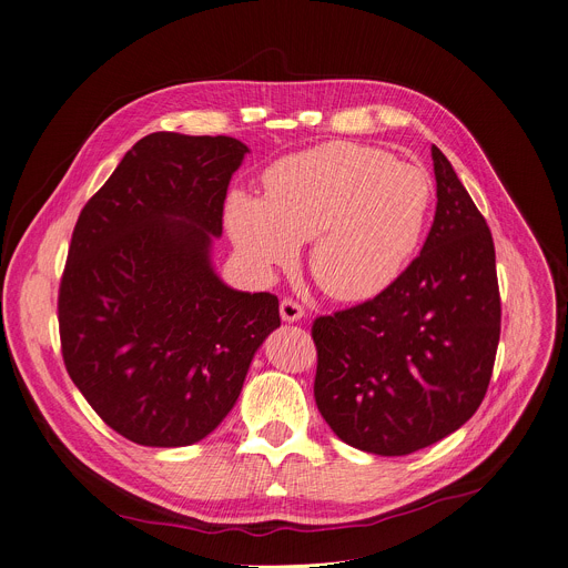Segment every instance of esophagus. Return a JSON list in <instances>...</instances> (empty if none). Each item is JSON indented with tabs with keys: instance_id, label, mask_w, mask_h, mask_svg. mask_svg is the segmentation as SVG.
<instances>
[{
	"instance_id": "1",
	"label": "esophagus",
	"mask_w": 568,
	"mask_h": 568,
	"mask_svg": "<svg viewBox=\"0 0 568 568\" xmlns=\"http://www.w3.org/2000/svg\"><path fill=\"white\" fill-rule=\"evenodd\" d=\"M303 315H305V311H303V305L298 301H294L290 296H285L281 301V317H283V322H298Z\"/></svg>"
}]
</instances>
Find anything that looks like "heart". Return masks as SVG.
I'll return each mask as SVG.
<instances>
[{
    "mask_svg": "<svg viewBox=\"0 0 568 568\" xmlns=\"http://www.w3.org/2000/svg\"><path fill=\"white\" fill-rule=\"evenodd\" d=\"M265 199L233 192L226 226L257 272L290 265L313 240L311 272L331 296L369 298L385 290L422 242L433 183L392 153L328 142L287 156L265 176Z\"/></svg>",
    "mask_w": 568,
    "mask_h": 568,
    "instance_id": "obj_1",
    "label": "heart"
}]
</instances>
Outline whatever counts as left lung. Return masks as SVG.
<instances>
[{"mask_svg": "<svg viewBox=\"0 0 568 568\" xmlns=\"http://www.w3.org/2000/svg\"><path fill=\"white\" fill-rule=\"evenodd\" d=\"M437 211L422 253L378 296L317 317L315 400L353 448L407 455L480 407L500 337L491 231L433 144Z\"/></svg>", "mask_w": 568, "mask_h": 568, "instance_id": "8db88e82", "label": "left lung"}]
</instances>
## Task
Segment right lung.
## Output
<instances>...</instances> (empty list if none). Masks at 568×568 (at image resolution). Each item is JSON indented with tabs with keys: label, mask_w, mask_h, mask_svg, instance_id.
Wrapping results in <instances>:
<instances>
[{
	"label": "right lung",
	"mask_w": 568,
	"mask_h": 568,
	"mask_svg": "<svg viewBox=\"0 0 568 568\" xmlns=\"http://www.w3.org/2000/svg\"><path fill=\"white\" fill-rule=\"evenodd\" d=\"M246 153L229 135L151 133L77 220L59 290L65 369L106 426L140 446L211 435L281 326L274 294L237 292L211 263Z\"/></svg>",
	"instance_id": "right-lung-1"
}]
</instances>
